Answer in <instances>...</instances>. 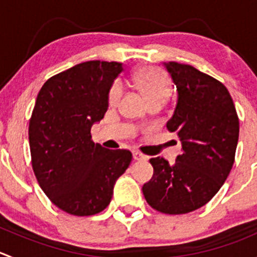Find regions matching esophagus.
Wrapping results in <instances>:
<instances>
[{
    "label": "esophagus",
    "mask_w": 257,
    "mask_h": 257,
    "mask_svg": "<svg viewBox=\"0 0 257 257\" xmlns=\"http://www.w3.org/2000/svg\"><path fill=\"white\" fill-rule=\"evenodd\" d=\"M133 158L136 159V161H144V159H147V157L143 156L142 153H139L138 151H134L133 152Z\"/></svg>",
    "instance_id": "1"
}]
</instances>
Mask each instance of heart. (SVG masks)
<instances>
[{
	"instance_id": "1",
	"label": "heart",
	"mask_w": 257,
	"mask_h": 257,
	"mask_svg": "<svg viewBox=\"0 0 257 257\" xmlns=\"http://www.w3.org/2000/svg\"><path fill=\"white\" fill-rule=\"evenodd\" d=\"M133 83L149 105L163 104L171 94V81L168 76L157 68H143L138 70L134 74ZM120 96V86L119 84H113L109 89V103L115 105Z\"/></svg>"
}]
</instances>
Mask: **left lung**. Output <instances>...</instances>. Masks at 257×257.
<instances>
[{
  "label": "left lung",
  "mask_w": 257,
  "mask_h": 257,
  "mask_svg": "<svg viewBox=\"0 0 257 257\" xmlns=\"http://www.w3.org/2000/svg\"><path fill=\"white\" fill-rule=\"evenodd\" d=\"M177 88V104L167 129L182 142L176 163L151 158L153 177L143 195L154 210L188 213L205 206L222 187L235 161L237 113L226 86L191 65L163 62Z\"/></svg>",
  "instance_id": "obj_1"
}]
</instances>
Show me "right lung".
Segmentation results:
<instances>
[{
  "label": "right lung",
  "instance_id": "obj_1",
  "mask_svg": "<svg viewBox=\"0 0 257 257\" xmlns=\"http://www.w3.org/2000/svg\"><path fill=\"white\" fill-rule=\"evenodd\" d=\"M123 71L115 61H86L42 85L30 119L32 168L45 195L74 216H91L110 203L114 184L132 162L131 151L91 141L104 118L109 89Z\"/></svg>",
  "mask_w": 257,
  "mask_h": 257
}]
</instances>
